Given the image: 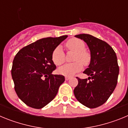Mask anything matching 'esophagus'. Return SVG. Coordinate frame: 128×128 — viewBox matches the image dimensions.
Instances as JSON below:
<instances>
[{
	"instance_id": "34e87169",
	"label": "esophagus",
	"mask_w": 128,
	"mask_h": 128,
	"mask_svg": "<svg viewBox=\"0 0 128 128\" xmlns=\"http://www.w3.org/2000/svg\"><path fill=\"white\" fill-rule=\"evenodd\" d=\"M70 77L65 76V80H66V81H68V80H70Z\"/></svg>"
}]
</instances>
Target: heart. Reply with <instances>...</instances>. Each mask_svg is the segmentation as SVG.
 <instances>
[{
	"mask_svg": "<svg viewBox=\"0 0 128 128\" xmlns=\"http://www.w3.org/2000/svg\"><path fill=\"white\" fill-rule=\"evenodd\" d=\"M65 47L68 51L74 52L72 63L66 64L58 69L60 74L66 76H72L76 73L80 72L82 68V63L84 65L90 63V54L85 49V44L80 38H73L68 40L65 44ZM52 60L56 65H61L65 63V54L61 46H57L52 53Z\"/></svg>",
	"mask_w": 128,
	"mask_h": 128,
	"instance_id": "b5f03b06",
	"label": "heart"
}]
</instances>
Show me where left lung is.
<instances>
[{"label": "left lung", "mask_w": 128, "mask_h": 128, "mask_svg": "<svg viewBox=\"0 0 128 128\" xmlns=\"http://www.w3.org/2000/svg\"><path fill=\"white\" fill-rule=\"evenodd\" d=\"M83 40L90 50L89 67L83 72L88 79L77 77L78 84L74 96L80 103L95 108L106 102L117 84L119 67L113 48L106 42L88 34L76 35Z\"/></svg>", "instance_id": "1"}]
</instances>
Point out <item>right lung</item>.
<instances>
[{
  "label": "right lung",
  "instance_id": "right-lung-1",
  "mask_svg": "<svg viewBox=\"0 0 128 128\" xmlns=\"http://www.w3.org/2000/svg\"><path fill=\"white\" fill-rule=\"evenodd\" d=\"M66 37L42 38L21 48L14 56L11 68L14 90L28 106L40 109L46 106L65 81L63 75L51 74L56 68L52 53Z\"/></svg>",
  "mask_w": 128,
  "mask_h": 128
}]
</instances>
